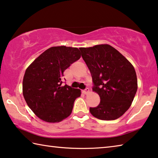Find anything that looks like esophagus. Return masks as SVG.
<instances>
[{
  "label": "esophagus",
  "mask_w": 158,
  "mask_h": 158,
  "mask_svg": "<svg viewBox=\"0 0 158 158\" xmlns=\"http://www.w3.org/2000/svg\"><path fill=\"white\" fill-rule=\"evenodd\" d=\"M89 92V88H86V89H85V90H82V92H83L85 94H87V93H88Z\"/></svg>",
  "instance_id": "obj_1"
}]
</instances>
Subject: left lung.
I'll return each instance as SVG.
<instances>
[{"mask_svg": "<svg viewBox=\"0 0 158 158\" xmlns=\"http://www.w3.org/2000/svg\"><path fill=\"white\" fill-rule=\"evenodd\" d=\"M91 73L92 90L100 97V103L89 108L94 117L114 120L131 106L137 91L135 69L122 54L108 44L79 48Z\"/></svg>", "mask_w": 158, "mask_h": 158, "instance_id": "obj_1", "label": "left lung"}]
</instances>
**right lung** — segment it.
I'll return each instance as SVG.
<instances>
[{"label": "right lung", "instance_id": "1", "mask_svg": "<svg viewBox=\"0 0 158 158\" xmlns=\"http://www.w3.org/2000/svg\"><path fill=\"white\" fill-rule=\"evenodd\" d=\"M77 48L48 49L28 66L23 78V96L34 114L47 123H59L71 114L81 89L62 86L64 72L81 58Z\"/></svg>", "mask_w": 158, "mask_h": 158}]
</instances>
